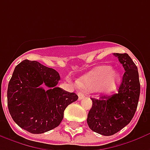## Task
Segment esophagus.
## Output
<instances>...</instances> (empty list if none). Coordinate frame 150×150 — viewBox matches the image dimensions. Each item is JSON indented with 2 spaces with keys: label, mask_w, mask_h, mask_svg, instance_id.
<instances>
[{
  "label": "esophagus",
  "mask_w": 150,
  "mask_h": 150,
  "mask_svg": "<svg viewBox=\"0 0 150 150\" xmlns=\"http://www.w3.org/2000/svg\"><path fill=\"white\" fill-rule=\"evenodd\" d=\"M78 96H79V100H81L82 99H83V98L85 97V94L82 93V92H79Z\"/></svg>",
  "instance_id": "1"
}]
</instances>
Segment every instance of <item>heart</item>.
Returning a JSON list of instances; mask_svg holds the SVG:
<instances>
[{
    "mask_svg": "<svg viewBox=\"0 0 150 150\" xmlns=\"http://www.w3.org/2000/svg\"><path fill=\"white\" fill-rule=\"evenodd\" d=\"M120 79L119 74L110 66H100L79 79L77 84L85 90L109 91L116 88Z\"/></svg>",
    "mask_w": 150,
    "mask_h": 150,
    "instance_id": "heart-1",
    "label": "heart"
}]
</instances>
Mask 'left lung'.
I'll return each mask as SVG.
<instances>
[{
	"label": "left lung",
	"instance_id": "1",
	"mask_svg": "<svg viewBox=\"0 0 150 150\" xmlns=\"http://www.w3.org/2000/svg\"><path fill=\"white\" fill-rule=\"evenodd\" d=\"M125 72L118 91L99 100L91 98L92 107L87 122L89 128L104 136L115 134L132 120L137 108L140 96L138 70L128 54L114 53Z\"/></svg>",
	"mask_w": 150,
	"mask_h": 150
}]
</instances>
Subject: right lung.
<instances>
[{"label": "right lung", "mask_w": 150, "mask_h": 150, "mask_svg": "<svg viewBox=\"0 0 150 150\" xmlns=\"http://www.w3.org/2000/svg\"><path fill=\"white\" fill-rule=\"evenodd\" d=\"M59 80L54 69L37 61L25 59L15 67L7 100L9 113L19 127L39 134L59 125L66 108L78 100L75 93L57 87Z\"/></svg>", "instance_id": "right-lung-1"}]
</instances>
